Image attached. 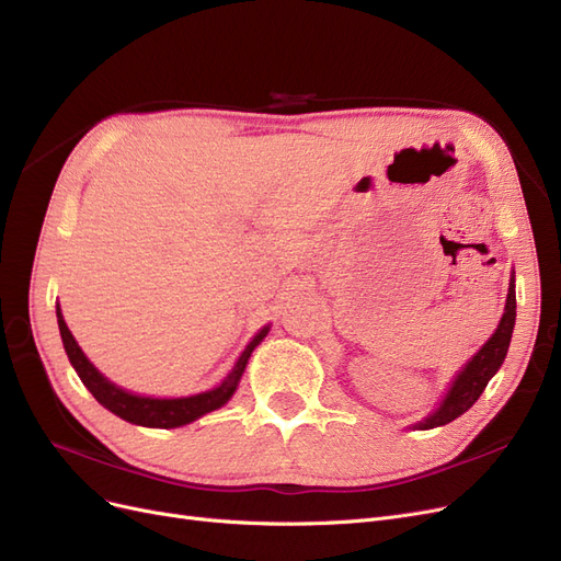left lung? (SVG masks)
Masks as SVG:
<instances>
[{"label": "left lung", "instance_id": "obj_1", "mask_svg": "<svg viewBox=\"0 0 561 561\" xmlns=\"http://www.w3.org/2000/svg\"><path fill=\"white\" fill-rule=\"evenodd\" d=\"M515 309H517L515 276H511V287H507V299H505V313L499 322L496 332L489 336V342L472 355L461 371H458L437 410L423 421L414 423V428L428 431V428L445 426V423L458 419L463 412H468L474 402H478V398L484 393L486 383L496 375L499 367L505 360L507 346H511V339H513V328H515V316H517Z\"/></svg>", "mask_w": 561, "mask_h": 561}]
</instances>
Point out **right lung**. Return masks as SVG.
I'll list each match as a JSON object with an SVG mask.
<instances>
[{"label": "right lung", "instance_id": "1", "mask_svg": "<svg viewBox=\"0 0 561 561\" xmlns=\"http://www.w3.org/2000/svg\"><path fill=\"white\" fill-rule=\"evenodd\" d=\"M56 316H58V328H60L65 353H67V358H70L72 367L77 369L81 383L91 390L93 398L103 404L105 410H110L118 419L135 423V426H145V428L186 426V423H192V421L201 419L203 414L215 412L222 404H227L229 398L233 396L236 386H239V381L243 377L248 358L252 355L254 346H257L268 332V325L264 330H260L257 336H254L252 342L245 346V351L241 353V358L236 360L233 369L225 377V381L206 390V393L190 396V398H147V396L128 393L126 388H118L107 377L100 375V371L93 367V363L87 358V355H83L79 344L75 342L70 328L65 325V318L60 313V304L56 307Z\"/></svg>", "mask_w": 561, "mask_h": 561}]
</instances>
